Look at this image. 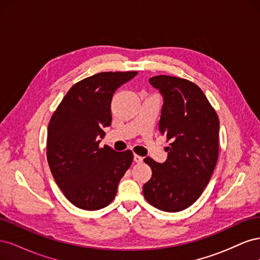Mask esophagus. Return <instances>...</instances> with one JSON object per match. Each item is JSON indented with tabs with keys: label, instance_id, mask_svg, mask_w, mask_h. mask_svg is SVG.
I'll return each instance as SVG.
<instances>
[{
	"label": "esophagus",
	"instance_id": "1",
	"mask_svg": "<svg viewBox=\"0 0 260 260\" xmlns=\"http://www.w3.org/2000/svg\"><path fill=\"white\" fill-rule=\"evenodd\" d=\"M133 160H135V161H136V162H138V164H140V162H142V161H143V157H142V156H140V155L135 154V156H133Z\"/></svg>",
	"mask_w": 260,
	"mask_h": 260
}]
</instances>
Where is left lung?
Listing matches in <instances>:
<instances>
[{"instance_id": "obj_1", "label": "left lung", "mask_w": 260, "mask_h": 260, "mask_svg": "<svg viewBox=\"0 0 260 260\" xmlns=\"http://www.w3.org/2000/svg\"><path fill=\"white\" fill-rule=\"evenodd\" d=\"M164 96L158 129L170 141L165 162L144 158L152 178L143 185L145 200L164 211L190 207L202 195L219 154V118L200 86L166 75L149 79Z\"/></svg>"}]
</instances>
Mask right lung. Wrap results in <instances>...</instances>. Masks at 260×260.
Listing matches in <instances>:
<instances>
[{
	"mask_svg": "<svg viewBox=\"0 0 260 260\" xmlns=\"http://www.w3.org/2000/svg\"><path fill=\"white\" fill-rule=\"evenodd\" d=\"M137 72H107L77 82L61 100L48 127L46 157L65 198L78 208L98 210L111 204L133 160L130 149L100 147L112 123L115 91Z\"/></svg>",
	"mask_w": 260,
	"mask_h": 260,
	"instance_id": "add662e5",
	"label": "right lung"
}]
</instances>
